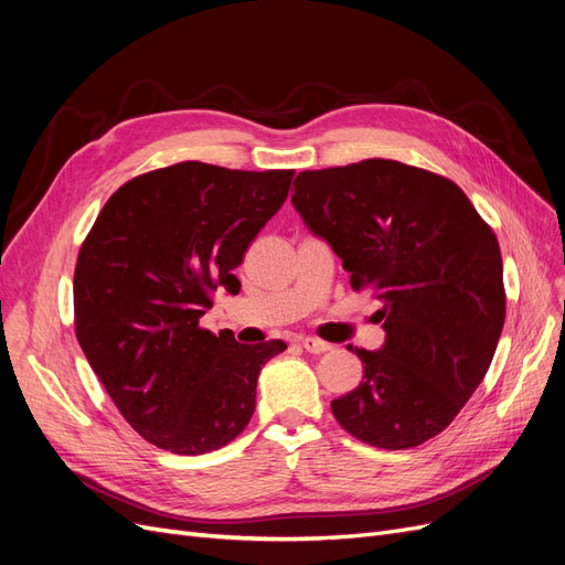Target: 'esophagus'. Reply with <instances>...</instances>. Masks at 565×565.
<instances>
[{"instance_id": "34e87169", "label": "esophagus", "mask_w": 565, "mask_h": 565, "mask_svg": "<svg viewBox=\"0 0 565 565\" xmlns=\"http://www.w3.org/2000/svg\"><path fill=\"white\" fill-rule=\"evenodd\" d=\"M301 347L309 351V353H328V351H332V344H328V341H322L318 337H301Z\"/></svg>"}]
</instances>
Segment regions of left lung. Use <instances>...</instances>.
<instances>
[{"instance_id": "obj_1", "label": "left lung", "mask_w": 565, "mask_h": 565, "mask_svg": "<svg viewBox=\"0 0 565 565\" xmlns=\"http://www.w3.org/2000/svg\"><path fill=\"white\" fill-rule=\"evenodd\" d=\"M292 202L355 292L382 301L384 347L355 349L363 382L332 401L334 419L374 448L422 446L448 429L498 349V237L457 183L396 160L301 172Z\"/></svg>"}]
</instances>
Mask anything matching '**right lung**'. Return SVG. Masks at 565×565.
<instances>
[{
  "label": "right lung",
  "mask_w": 565,
  "mask_h": 565,
  "mask_svg": "<svg viewBox=\"0 0 565 565\" xmlns=\"http://www.w3.org/2000/svg\"><path fill=\"white\" fill-rule=\"evenodd\" d=\"M295 169L243 172L204 162L152 169L119 185L75 266V334L131 429L177 455H204L245 431L256 380L280 339L237 344L200 328L218 287L289 193Z\"/></svg>",
  "instance_id": "right-lung-1"
}]
</instances>
